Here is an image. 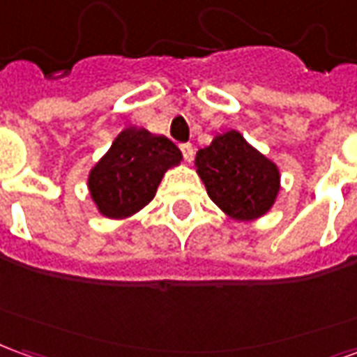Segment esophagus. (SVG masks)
<instances>
[{"instance_id": "obj_1", "label": "esophagus", "mask_w": 357, "mask_h": 357, "mask_svg": "<svg viewBox=\"0 0 357 357\" xmlns=\"http://www.w3.org/2000/svg\"><path fill=\"white\" fill-rule=\"evenodd\" d=\"M179 149H181V153H183V158H185L187 162H191L193 160V145H189V143H183V145H179Z\"/></svg>"}]
</instances>
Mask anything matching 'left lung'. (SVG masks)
I'll return each instance as SVG.
<instances>
[{
  "label": "left lung",
  "mask_w": 357,
  "mask_h": 357,
  "mask_svg": "<svg viewBox=\"0 0 357 357\" xmlns=\"http://www.w3.org/2000/svg\"><path fill=\"white\" fill-rule=\"evenodd\" d=\"M206 193L233 220L264 216L279 193V168L256 151L239 132L216 135L195 158Z\"/></svg>",
  "instance_id": "left-lung-1"
}]
</instances>
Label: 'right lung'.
Returning <instances> with one entry per match:
<instances>
[{"label": "right lung", "mask_w": 357, "mask_h": 357, "mask_svg": "<svg viewBox=\"0 0 357 357\" xmlns=\"http://www.w3.org/2000/svg\"><path fill=\"white\" fill-rule=\"evenodd\" d=\"M179 162L181 151L168 137L126 128L89 172V195L105 218H130L153 201L164 174Z\"/></svg>", "instance_id": "1"}]
</instances>
